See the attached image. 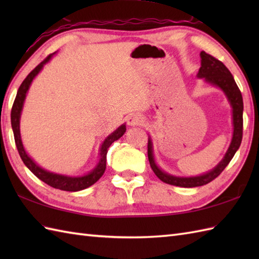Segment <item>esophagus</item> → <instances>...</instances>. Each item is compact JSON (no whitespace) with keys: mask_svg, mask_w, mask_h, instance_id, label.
<instances>
[{"mask_svg":"<svg viewBox=\"0 0 259 259\" xmlns=\"http://www.w3.org/2000/svg\"><path fill=\"white\" fill-rule=\"evenodd\" d=\"M145 122V118L141 114L133 113L128 117V124L130 125H139Z\"/></svg>","mask_w":259,"mask_h":259,"instance_id":"obj_1","label":"esophagus"}]
</instances>
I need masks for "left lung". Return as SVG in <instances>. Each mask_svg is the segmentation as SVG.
I'll use <instances>...</instances> for the list:
<instances>
[{"instance_id": "1", "label": "left lung", "mask_w": 259, "mask_h": 259, "mask_svg": "<svg viewBox=\"0 0 259 259\" xmlns=\"http://www.w3.org/2000/svg\"><path fill=\"white\" fill-rule=\"evenodd\" d=\"M200 59V68L197 73V78L202 79L209 85L218 88L226 97L229 106L232 108L233 136L226 153H225L222 160L216 166L207 172L198 176H189V177L168 174L158 166V163L156 162L155 153H153V142L151 137L149 136V139H148V159H149L153 172L163 183L177 187H184V188H194V187L207 185L214 178H217L235 156L236 151L238 150L241 144V139H243L244 103L243 97H241L240 90L238 89L237 84H236L234 76L230 73V71L225 67L223 62L214 59L210 54L201 51Z\"/></svg>"}]
</instances>
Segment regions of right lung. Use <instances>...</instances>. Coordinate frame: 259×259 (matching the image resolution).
<instances>
[{
	"label": "right lung",
	"instance_id": "obj_1",
	"mask_svg": "<svg viewBox=\"0 0 259 259\" xmlns=\"http://www.w3.org/2000/svg\"><path fill=\"white\" fill-rule=\"evenodd\" d=\"M56 53L57 52L50 54L45 61H42L34 70H32L30 74L26 76L23 82H22V84L20 85L18 90V93H16L15 100L12 107V111H11V124H12L15 145H16V148H18V151L20 153L22 161H23L25 166L30 169V171L33 175L36 176V177L40 180H42L43 183H46L47 185L51 186L56 189L65 190V191H79V190H83L88 188V187L92 186L93 184H96L97 181L102 177V175L104 174V170H106V166H107L106 161H107L108 148L111 146L112 142L120 139L121 137L124 135L126 126H125V123H122L103 140V142L100 145V148H99V157H98V161L96 163V166L93 167V169L90 170L88 174L81 175V176H69V175H63V174H57V172L50 171V170L42 168L40 164H37L34 160H33V159L29 156V153L26 152L25 148L23 146V142H22L21 131H20L21 114H22V110H23L27 91L30 89L31 83L33 82V80L35 79V76L41 72L43 67L51 61V59Z\"/></svg>",
	"mask_w": 259,
	"mask_h": 259
}]
</instances>
